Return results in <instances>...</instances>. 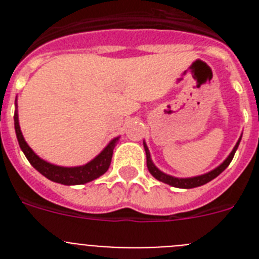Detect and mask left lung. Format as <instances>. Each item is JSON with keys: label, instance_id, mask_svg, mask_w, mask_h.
Masks as SVG:
<instances>
[{"label": "left lung", "instance_id": "8db88e82", "mask_svg": "<svg viewBox=\"0 0 259 259\" xmlns=\"http://www.w3.org/2000/svg\"><path fill=\"white\" fill-rule=\"evenodd\" d=\"M240 141H241V136H240L239 141L236 143V145H235V148L232 149V152L230 153V155H228V157L226 158V159H224L218 167H215L214 170L209 171V172L202 174V175H198V176H193V178H176V176L167 175V174H164L163 171L159 170V168L153 163L152 158H150L149 149H148L146 143L144 141V149H145V153H146V166H148V170H149V172L154 176L155 179L164 183V184H168L171 185V187H175V188H183V189L196 188V187H201V185L211 182V180L215 179L219 174H222L226 168H227L228 164H230L231 161H232L233 155H235V153H236L237 148H239Z\"/></svg>", "mask_w": 259, "mask_h": 259}]
</instances>
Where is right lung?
I'll return each mask as SVG.
<instances>
[{"label": "right lung", "instance_id": "add662e5", "mask_svg": "<svg viewBox=\"0 0 259 259\" xmlns=\"http://www.w3.org/2000/svg\"><path fill=\"white\" fill-rule=\"evenodd\" d=\"M14 127H15V134H17V139L18 143H19L20 149L23 150V153H24L26 158L29 161V163L35 167L38 172L42 174L45 178H48L52 182L59 183V184L63 185L85 184V183L92 182V180L97 179L101 175H104L109 170L110 163H111V158H113V150L119 140V136L113 139V140L105 146L104 150L100 154L96 155L92 161H89L88 163L83 164V166L63 167L44 161L26 143L22 131H20L17 100H15V113H14Z\"/></svg>", "mask_w": 259, "mask_h": 259}]
</instances>
